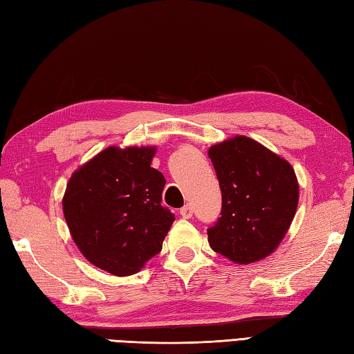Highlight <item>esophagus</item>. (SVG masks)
I'll return each mask as SVG.
<instances>
[{"label":"esophagus","instance_id":"obj_1","mask_svg":"<svg viewBox=\"0 0 354 354\" xmlns=\"http://www.w3.org/2000/svg\"><path fill=\"white\" fill-rule=\"evenodd\" d=\"M180 215H182L185 219H189L192 218V207L187 204V206H183L182 209H180Z\"/></svg>","mask_w":354,"mask_h":354}]
</instances>
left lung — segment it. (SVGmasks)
Here are the masks:
<instances>
[{
    "mask_svg": "<svg viewBox=\"0 0 354 354\" xmlns=\"http://www.w3.org/2000/svg\"><path fill=\"white\" fill-rule=\"evenodd\" d=\"M223 194L221 216L207 229L209 245L241 265L271 254L298 204L292 167L256 140L236 136L209 150Z\"/></svg>",
    "mask_w": 354,
    "mask_h": 354,
    "instance_id": "left-lung-1",
    "label": "left lung"
}]
</instances>
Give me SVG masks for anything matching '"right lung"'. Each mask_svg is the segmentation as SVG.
Segmentation results:
<instances>
[{"label":"right lung","instance_id":"1","mask_svg":"<svg viewBox=\"0 0 354 354\" xmlns=\"http://www.w3.org/2000/svg\"><path fill=\"white\" fill-rule=\"evenodd\" d=\"M153 147H109L75 171L64 214L83 256L113 276H130L159 254L174 223L162 206L163 174L151 168Z\"/></svg>","mask_w":354,"mask_h":354}]
</instances>
